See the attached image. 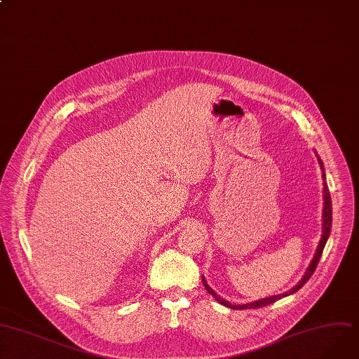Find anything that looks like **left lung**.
<instances>
[{
	"label": "left lung",
	"instance_id": "8db88e82",
	"mask_svg": "<svg viewBox=\"0 0 359 359\" xmlns=\"http://www.w3.org/2000/svg\"><path fill=\"white\" fill-rule=\"evenodd\" d=\"M319 165H320V170H322V178H323V181H325V170H323V163H322L320 159H319ZM323 200H325V204H323V230H322L323 234H322L320 243H319V245H318V250H316V253H315V257H313L311 266L308 267L305 276H303V279H302L292 290H289L287 293H283V294H276V296H270V297H266V299L253 302V303H247V305H231V303H229V302L224 300L223 297H219V296L207 285V282H205L204 278H203V283H204V287L207 289V292H208L210 294H212L219 303H222V305L229 306V308H231V309H257V308H263V306L271 305V303H274L276 300H279V299H282V297H285V296H287V294H292V293H294L296 290H299L303 285H305V283L311 279V276H312L313 271L316 270V266H318V263H319V259H320V256H322V253H323V247H325L326 240H327L329 233H330V227H332V201H330V194H329V188H327L326 181L323 182Z\"/></svg>",
	"mask_w": 359,
	"mask_h": 359
}]
</instances>
